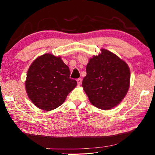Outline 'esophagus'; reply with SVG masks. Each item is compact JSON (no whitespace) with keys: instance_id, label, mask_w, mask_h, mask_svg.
Masks as SVG:
<instances>
[{"instance_id":"esophagus-1","label":"esophagus","mask_w":155,"mask_h":155,"mask_svg":"<svg viewBox=\"0 0 155 155\" xmlns=\"http://www.w3.org/2000/svg\"><path fill=\"white\" fill-rule=\"evenodd\" d=\"M77 83H78V85H81V83H82V79H81V78H78V79H77Z\"/></svg>"}]
</instances>
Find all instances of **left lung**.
I'll return each instance as SVG.
<instances>
[{"label": "left lung", "instance_id": "left-lung-1", "mask_svg": "<svg viewBox=\"0 0 155 155\" xmlns=\"http://www.w3.org/2000/svg\"><path fill=\"white\" fill-rule=\"evenodd\" d=\"M101 51L89 60L82 86L94 106L109 110L118 105L127 95L130 72L124 60L108 50Z\"/></svg>", "mask_w": 155, "mask_h": 155}]
</instances>
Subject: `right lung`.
Returning <instances> with one entry per match:
<instances>
[{"label":"right lung","mask_w":155,"mask_h":155,"mask_svg":"<svg viewBox=\"0 0 155 155\" xmlns=\"http://www.w3.org/2000/svg\"><path fill=\"white\" fill-rule=\"evenodd\" d=\"M70 75L69 67L61 57L50 53L38 57L27 72L25 89L28 98L35 106L44 111L57 108L77 85Z\"/></svg>","instance_id":"add662e5"}]
</instances>
